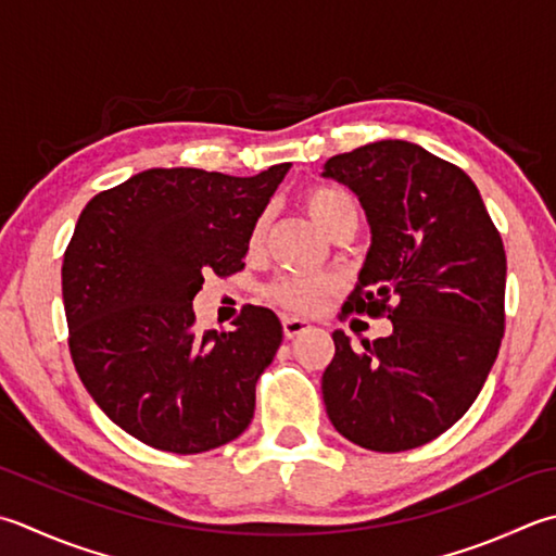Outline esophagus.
Wrapping results in <instances>:
<instances>
[{
    "label": "esophagus",
    "instance_id": "esophagus-1",
    "mask_svg": "<svg viewBox=\"0 0 556 556\" xmlns=\"http://www.w3.org/2000/svg\"><path fill=\"white\" fill-rule=\"evenodd\" d=\"M281 325H285L287 340H293V337H299V334L311 330V323L301 320V318H291V315H285V318H281Z\"/></svg>",
    "mask_w": 556,
    "mask_h": 556
}]
</instances>
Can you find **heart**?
I'll use <instances>...</instances> for the list:
<instances>
[{
    "mask_svg": "<svg viewBox=\"0 0 556 556\" xmlns=\"http://www.w3.org/2000/svg\"><path fill=\"white\" fill-rule=\"evenodd\" d=\"M303 204L311 214V219L318 224L325 236H334L340 228H356L358 206L354 198L334 185H313L303 192ZM267 236V214H260L250 226L248 248L260 250ZM334 285L325 277H279L267 287V299L281 308L296 313H313L320 303L330 296Z\"/></svg>",
    "mask_w": 556,
    "mask_h": 556,
    "instance_id": "obj_1",
    "label": "heart"
}]
</instances>
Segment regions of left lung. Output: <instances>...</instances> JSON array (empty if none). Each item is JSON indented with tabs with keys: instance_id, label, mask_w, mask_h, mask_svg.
<instances>
[{
	"instance_id": "8db88e82",
	"label": "left lung",
	"mask_w": 556,
	"mask_h": 556,
	"mask_svg": "<svg viewBox=\"0 0 556 556\" xmlns=\"http://www.w3.org/2000/svg\"><path fill=\"white\" fill-rule=\"evenodd\" d=\"M323 176L356 192L374 236L342 315L393 323L362 350L332 332L325 409L362 448H419L470 409L496 362L506 328L502 233L470 176L412 141L337 154Z\"/></svg>"
}]
</instances>
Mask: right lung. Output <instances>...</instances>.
I'll return each mask as SVG.
<instances>
[{"label":"right lung","mask_w":556,"mask_h":556,"mask_svg":"<svg viewBox=\"0 0 556 556\" xmlns=\"http://www.w3.org/2000/svg\"><path fill=\"white\" fill-rule=\"evenodd\" d=\"M287 170L149 168L98 192L76 222L62 263L72 362L96 405L151 448H219L253 419L279 318L243 306L231 332H200L192 299L210 271L245 267L250 226Z\"/></svg>","instance_id":"1"}]
</instances>
